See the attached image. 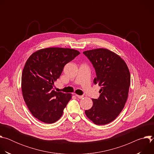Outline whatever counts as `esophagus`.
<instances>
[{
  "label": "esophagus",
  "mask_w": 154,
  "mask_h": 154,
  "mask_svg": "<svg viewBox=\"0 0 154 154\" xmlns=\"http://www.w3.org/2000/svg\"><path fill=\"white\" fill-rule=\"evenodd\" d=\"M75 96H76L77 97H78L79 99H82V98L83 97V96H80V95H77V94H76Z\"/></svg>",
  "instance_id": "34e87169"
}]
</instances>
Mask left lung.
<instances>
[{"mask_svg": "<svg viewBox=\"0 0 154 154\" xmlns=\"http://www.w3.org/2000/svg\"><path fill=\"white\" fill-rule=\"evenodd\" d=\"M92 63L96 73L94 84L100 86L99 98L85 110L86 116L95 124L105 125L115 120L127 101L130 74L125 61L117 54L106 49L83 52Z\"/></svg>", "mask_w": 154, "mask_h": 154, "instance_id": "obj_1", "label": "left lung"}]
</instances>
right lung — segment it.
Returning <instances> with one entry per match:
<instances>
[{
  "instance_id": "add662e5",
  "label": "right lung",
  "mask_w": 154,
  "mask_h": 154,
  "mask_svg": "<svg viewBox=\"0 0 154 154\" xmlns=\"http://www.w3.org/2000/svg\"><path fill=\"white\" fill-rule=\"evenodd\" d=\"M79 54L75 49L49 48L34 52L27 60L22 74V92L30 112L38 120L51 124L62 116L72 96L55 91L53 86L64 66Z\"/></svg>"
}]
</instances>
